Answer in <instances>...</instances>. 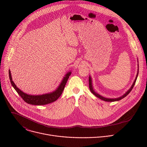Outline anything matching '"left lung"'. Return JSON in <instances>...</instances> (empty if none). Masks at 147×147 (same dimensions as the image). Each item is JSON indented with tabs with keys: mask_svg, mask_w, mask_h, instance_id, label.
<instances>
[{
	"mask_svg": "<svg viewBox=\"0 0 147 147\" xmlns=\"http://www.w3.org/2000/svg\"><path fill=\"white\" fill-rule=\"evenodd\" d=\"M138 72H137V74L136 79H135V80H134V82H133V85L131 86V88H130L126 92H125L123 95H122L121 96H120V97H119V98H113H113H112V99H111V98H105V97H103V96L100 95L98 94V93H96V92L94 90V88H93V87H92V78H91V77L90 76V77H89V88H90V90L91 92L94 95H95L96 97L99 98V99H102V100H104V101H107V102L118 101V100H121V99H123V98H124V97L126 96L131 91L132 89L133 88V87H134V85H135V83H136V82L137 78V77H138Z\"/></svg>",
	"mask_w": 147,
	"mask_h": 147,
	"instance_id": "8db88e82",
	"label": "left lung"
}]
</instances>
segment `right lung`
<instances>
[{"mask_svg":"<svg viewBox=\"0 0 147 147\" xmlns=\"http://www.w3.org/2000/svg\"><path fill=\"white\" fill-rule=\"evenodd\" d=\"M71 71L68 72L65 75V77L61 81L60 84L55 91L49 94H45L43 95H28L23 92L22 91H21L17 87V86L15 85L14 82L12 80L10 70H9V71L10 82L13 88L17 91L18 94L23 98V99L26 102H27L28 104L34 105H47L56 101L61 95L63 91V90L65 89L66 84L69 78V76L71 75Z\"/></svg>","mask_w":147,"mask_h":147,"instance_id":"right-lung-1","label":"right lung"}]
</instances>
